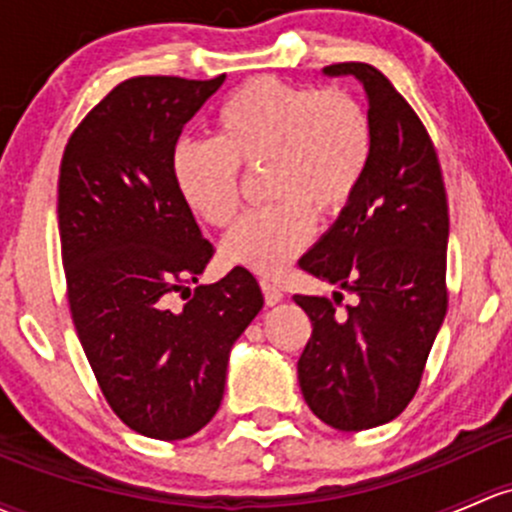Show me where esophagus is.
I'll use <instances>...</instances> for the list:
<instances>
[{
  "instance_id": "obj_1",
  "label": "esophagus",
  "mask_w": 512,
  "mask_h": 512,
  "mask_svg": "<svg viewBox=\"0 0 512 512\" xmlns=\"http://www.w3.org/2000/svg\"><path fill=\"white\" fill-rule=\"evenodd\" d=\"M260 287H262V294H265V304H267V306L279 304V301L284 299L282 289L274 287V284H270V282H265V279H262V282H260Z\"/></svg>"
}]
</instances>
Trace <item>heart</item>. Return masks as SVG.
<instances>
[{
  "label": "heart",
  "instance_id": "b5f03b06",
  "mask_svg": "<svg viewBox=\"0 0 512 512\" xmlns=\"http://www.w3.org/2000/svg\"><path fill=\"white\" fill-rule=\"evenodd\" d=\"M373 159V122L351 93L260 75L215 115V139H184L171 157L191 213L225 228L240 208V169H265L270 206L240 220L220 252L228 265L279 274L311 238L316 220L348 208Z\"/></svg>",
  "mask_w": 512,
  "mask_h": 512
}]
</instances>
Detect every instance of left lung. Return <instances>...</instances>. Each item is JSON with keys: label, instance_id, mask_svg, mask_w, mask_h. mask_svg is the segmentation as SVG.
<instances>
[{"label": "left lung", "instance_id": "left-lung-1", "mask_svg": "<svg viewBox=\"0 0 512 512\" xmlns=\"http://www.w3.org/2000/svg\"><path fill=\"white\" fill-rule=\"evenodd\" d=\"M324 73L363 83L373 159L346 211L299 260L304 272L355 294V304L341 316L331 299L294 294L314 328L297 373L321 422L363 432L395 419L422 380L446 316L449 206L432 139L390 80L368 63Z\"/></svg>", "mask_w": 512, "mask_h": 512}]
</instances>
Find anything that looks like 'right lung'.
<instances>
[{
  "mask_svg": "<svg viewBox=\"0 0 512 512\" xmlns=\"http://www.w3.org/2000/svg\"><path fill=\"white\" fill-rule=\"evenodd\" d=\"M223 80L129 78L75 127L61 161L58 230L75 331L107 405L149 439H186L211 422L230 348L265 304L238 267L191 289L213 245L176 188L171 157Z\"/></svg>",
  "mask_w": 512,
  "mask_h": 512,
  "instance_id": "right-lung-1",
  "label": "right lung"
}]
</instances>
